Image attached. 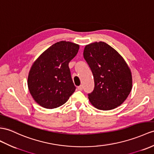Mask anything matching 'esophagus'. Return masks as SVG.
I'll list each match as a JSON object with an SVG mask.
<instances>
[{
    "label": "esophagus",
    "mask_w": 154,
    "mask_h": 154,
    "mask_svg": "<svg viewBox=\"0 0 154 154\" xmlns=\"http://www.w3.org/2000/svg\"><path fill=\"white\" fill-rule=\"evenodd\" d=\"M77 88H78V90H80V91H82V90H83V85H81L80 86H78Z\"/></svg>",
    "instance_id": "1"
}]
</instances>
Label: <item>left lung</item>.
Listing matches in <instances>:
<instances>
[{"mask_svg":"<svg viewBox=\"0 0 154 154\" xmlns=\"http://www.w3.org/2000/svg\"><path fill=\"white\" fill-rule=\"evenodd\" d=\"M84 57L94 78V89L88 94L92 105L102 110L121 105L133 85L131 69L122 56L106 43L96 42L85 46Z\"/></svg>","mask_w":154,"mask_h":154,"instance_id":"1","label":"left lung"}]
</instances>
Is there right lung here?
<instances>
[{
	"mask_svg": "<svg viewBox=\"0 0 154 154\" xmlns=\"http://www.w3.org/2000/svg\"><path fill=\"white\" fill-rule=\"evenodd\" d=\"M79 48L78 44L60 41L48 48L33 63L27 85L39 105L48 109L59 107L75 91L69 63Z\"/></svg>",
	"mask_w": 154,
	"mask_h": 154,
	"instance_id": "add662e5",
	"label": "right lung"
}]
</instances>
